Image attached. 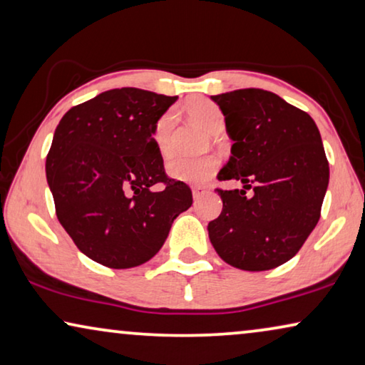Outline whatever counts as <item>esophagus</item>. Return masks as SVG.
Masks as SVG:
<instances>
[{
	"instance_id": "esophagus-1",
	"label": "esophagus",
	"mask_w": 365,
	"mask_h": 365,
	"mask_svg": "<svg viewBox=\"0 0 365 365\" xmlns=\"http://www.w3.org/2000/svg\"><path fill=\"white\" fill-rule=\"evenodd\" d=\"M192 193H193L195 200H200V198H203L206 193H208V188H206V187H193Z\"/></svg>"
}]
</instances>
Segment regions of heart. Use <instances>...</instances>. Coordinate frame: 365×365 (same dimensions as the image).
Here are the masks:
<instances>
[{
  "label": "heart",
  "instance_id": "obj_1",
  "mask_svg": "<svg viewBox=\"0 0 365 365\" xmlns=\"http://www.w3.org/2000/svg\"><path fill=\"white\" fill-rule=\"evenodd\" d=\"M187 110L192 114L193 119L200 123L208 133L221 134L225 130V114L220 110V106L215 105L213 101L198 98L190 103ZM177 111L168 110L157 119L154 130H152V139L157 150L160 152L162 157H167L172 152V138L173 129L177 124ZM220 160L215 155H203V157H183L177 155L168 160L167 172L168 175L175 178L178 182L190 183V185H205L215 175Z\"/></svg>",
  "mask_w": 365,
  "mask_h": 365
}]
</instances>
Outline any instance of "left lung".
<instances>
[{
	"label": "left lung",
	"instance_id": "left-lung-1",
	"mask_svg": "<svg viewBox=\"0 0 365 365\" xmlns=\"http://www.w3.org/2000/svg\"><path fill=\"white\" fill-rule=\"evenodd\" d=\"M211 98L235 140L217 178L244 188H216L222 211L210 221V241L232 267L275 269L300 251L322 216L329 182L322 135L308 113L272 91L244 88Z\"/></svg>",
	"mask_w": 365,
	"mask_h": 365
}]
</instances>
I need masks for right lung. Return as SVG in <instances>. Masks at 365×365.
Listing matches in <instances>:
<instances>
[{"mask_svg": "<svg viewBox=\"0 0 365 365\" xmlns=\"http://www.w3.org/2000/svg\"><path fill=\"white\" fill-rule=\"evenodd\" d=\"M175 101L114 88L68 110L53 134L46 172L57 217L75 246L105 267L148 262L193 203L188 185L167 177L152 139Z\"/></svg>", "mask_w": 365, "mask_h": 365, "instance_id": "1", "label": "right lung"}]
</instances>
